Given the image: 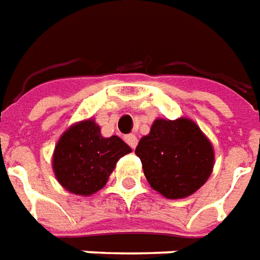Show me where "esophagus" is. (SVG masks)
Segmentation results:
<instances>
[{
	"mask_svg": "<svg viewBox=\"0 0 260 260\" xmlns=\"http://www.w3.org/2000/svg\"><path fill=\"white\" fill-rule=\"evenodd\" d=\"M125 142L129 145L132 149H135L138 145V138L135 137L134 134H131V135H126V137H125Z\"/></svg>",
	"mask_w": 260,
	"mask_h": 260,
	"instance_id": "34e87169",
	"label": "esophagus"
}]
</instances>
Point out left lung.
<instances>
[{"mask_svg":"<svg viewBox=\"0 0 260 260\" xmlns=\"http://www.w3.org/2000/svg\"><path fill=\"white\" fill-rule=\"evenodd\" d=\"M135 153L152 189L168 199L195 193L211 176L215 160L211 141L188 118L155 119Z\"/></svg>","mask_w":260,"mask_h":260,"instance_id":"1","label":"left lung"}]
</instances>
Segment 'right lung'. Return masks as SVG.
<instances>
[{
    "instance_id": "add662e5",
    "label": "right lung",
    "mask_w": 260,
    "mask_h": 260,
    "mask_svg": "<svg viewBox=\"0 0 260 260\" xmlns=\"http://www.w3.org/2000/svg\"><path fill=\"white\" fill-rule=\"evenodd\" d=\"M131 149L116 135L104 138L93 119L74 123L55 145L52 169L65 189L89 197L105 186L119 158Z\"/></svg>"
}]
</instances>
